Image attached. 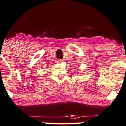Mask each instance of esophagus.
Wrapping results in <instances>:
<instances>
[{
    "label": "esophagus",
    "mask_w": 126,
    "mask_h": 126,
    "mask_svg": "<svg viewBox=\"0 0 126 126\" xmlns=\"http://www.w3.org/2000/svg\"><path fill=\"white\" fill-rule=\"evenodd\" d=\"M63 62V60H62V59H57V63H62V62Z\"/></svg>",
    "instance_id": "1"
}]
</instances>
